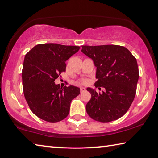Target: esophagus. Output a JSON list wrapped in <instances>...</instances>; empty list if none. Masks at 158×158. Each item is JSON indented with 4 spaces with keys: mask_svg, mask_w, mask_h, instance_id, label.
Returning <instances> with one entry per match:
<instances>
[{
    "mask_svg": "<svg viewBox=\"0 0 158 158\" xmlns=\"http://www.w3.org/2000/svg\"><path fill=\"white\" fill-rule=\"evenodd\" d=\"M85 91H86V89L84 88V87H81V88H80V92L81 93L84 92Z\"/></svg>",
    "mask_w": 158,
    "mask_h": 158,
    "instance_id": "1",
    "label": "esophagus"
}]
</instances>
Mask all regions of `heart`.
Here are the masks:
<instances>
[{
  "mask_svg": "<svg viewBox=\"0 0 158 158\" xmlns=\"http://www.w3.org/2000/svg\"><path fill=\"white\" fill-rule=\"evenodd\" d=\"M77 83L79 84H83V85H85L87 83H88V79H86V78H82V79H80L78 82Z\"/></svg>",
  "mask_w": 158,
  "mask_h": 158,
  "instance_id": "1",
  "label": "heart"
}]
</instances>
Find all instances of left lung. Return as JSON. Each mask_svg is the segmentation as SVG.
<instances>
[{
	"instance_id": "obj_1",
	"label": "left lung",
	"mask_w": 158,
	"mask_h": 158,
	"mask_svg": "<svg viewBox=\"0 0 158 158\" xmlns=\"http://www.w3.org/2000/svg\"><path fill=\"white\" fill-rule=\"evenodd\" d=\"M81 51L97 67L95 86L105 89L102 94L86 89L91 95L86 106L87 114L101 122L118 119L128 111L136 95L139 77L136 59L117 45L81 46Z\"/></svg>"
}]
</instances>
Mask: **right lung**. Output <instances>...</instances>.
Masks as SVG:
<instances>
[{
  "label": "right lung",
  "mask_w": 158,
  "mask_h": 158,
  "mask_svg": "<svg viewBox=\"0 0 158 158\" xmlns=\"http://www.w3.org/2000/svg\"><path fill=\"white\" fill-rule=\"evenodd\" d=\"M79 48L41 44L25 56L22 74L23 92L30 110L39 118L53 123L69 114L70 102L80 94V89L71 85L62 89L55 80L65 72V62Z\"/></svg>",
  "instance_id": "1"
}]
</instances>
